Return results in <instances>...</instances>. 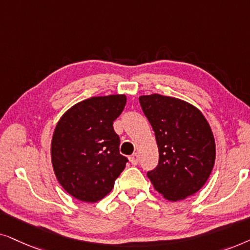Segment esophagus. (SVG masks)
Wrapping results in <instances>:
<instances>
[{
  "label": "esophagus",
  "instance_id": "34e87169",
  "mask_svg": "<svg viewBox=\"0 0 250 250\" xmlns=\"http://www.w3.org/2000/svg\"><path fill=\"white\" fill-rule=\"evenodd\" d=\"M130 162L134 166H137L138 165V162H139V158H138V154L137 153H134V154H132L131 156H130Z\"/></svg>",
  "mask_w": 250,
  "mask_h": 250
}]
</instances>
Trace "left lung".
<instances>
[{"instance_id": "left-lung-1", "label": "left lung", "mask_w": 250, "mask_h": 250, "mask_svg": "<svg viewBox=\"0 0 250 250\" xmlns=\"http://www.w3.org/2000/svg\"><path fill=\"white\" fill-rule=\"evenodd\" d=\"M154 130L158 166L147 171L154 188L171 201L183 200L207 182L215 164V139L207 120L194 106L162 95L139 97Z\"/></svg>"}]
</instances>
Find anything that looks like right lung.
I'll return each mask as SVG.
<instances>
[{
    "label": "right lung",
    "mask_w": 250,
    "mask_h": 250,
    "mask_svg": "<svg viewBox=\"0 0 250 250\" xmlns=\"http://www.w3.org/2000/svg\"><path fill=\"white\" fill-rule=\"evenodd\" d=\"M123 95L85 99L68 109L56 125L51 143L53 170L72 197L97 202L112 191L128 159L120 154L113 122L121 114Z\"/></svg>",
    "instance_id": "add662e5"
}]
</instances>
